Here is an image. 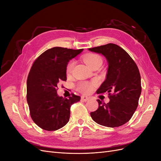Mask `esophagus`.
Here are the masks:
<instances>
[{"instance_id":"34e87169","label":"esophagus","mask_w":161,"mask_h":161,"mask_svg":"<svg viewBox=\"0 0 161 161\" xmlns=\"http://www.w3.org/2000/svg\"><path fill=\"white\" fill-rule=\"evenodd\" d=\"M89 99V98L88 97H86V96L83 95V96L81 97V100L83 101H87Z\"/></svg>"}]
</instances>
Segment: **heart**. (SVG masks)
Instances as JSON below:
<instances>
[{"label": "heart", "mask_w": 161, "mask_h": 161, "mask_svg": "<svg viewBox=\"0 0 161 161\" xmlns=\"http://www.w3.org/2000/svg\"><path fill=\"white\" fill-rule=\"evenodd\" d=\"M83 60L91 69H92V66H94L97 64H98V63H102V59L101 56L94 53H87V54L83 56ZM74 64L75 62L73 60H70L69 62L66 67V75H69L72 72ZM92 87V85L89 83V82H82L78 85V89H79V91H80L81 92H83V93H89V92L91 91Z\"/></svg>", "instance_id": "1"}]
</instances>
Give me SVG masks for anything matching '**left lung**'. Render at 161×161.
<instances>
[{
    "instance_id": "8db88e82",
    "label": "left lung",
    "mask_w": 161,
    "mask_h": 161,
    "mask_svg": "<svg viewBox=\"0 0 161 161\" xmlns=\"http://www.w3.org/2000/svg\"><path fill=\"white\" fill-rule=\"evenodd\" d=\"M101 53L108 62L106 79L97 93L108 92L109 102L105 103L97 99L99 108L91 112L96 123L109 128L119 127L131 119L138 105L142 91L138 68L123 48L114 43L89 48Z\"/></svg>"
}]
</instances>
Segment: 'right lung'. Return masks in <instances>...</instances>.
Returning a JSON list of instances; mask_svg holds the SVG:
<instances>
[{
  "label": "right lung",
  "mask_w": 161,
  "mask_h": 161,
  "mask_svg": "<svg viewBox=\"0 0 161 161\" xmlns=\"http://www.w3.org/2000/svg\"><path fill=\"white\" fill-rule=\"evenodd\" d=\"M82 50L54 47L34 61L27 80V101L33 121L42 129L55 131L64 126L71 105L80 100L73 93L69 99L59 97L57 90L60 82L66 80L67 64Z\"/></svg>",
  "instance_id": "add662e5"
}]
</instances>
